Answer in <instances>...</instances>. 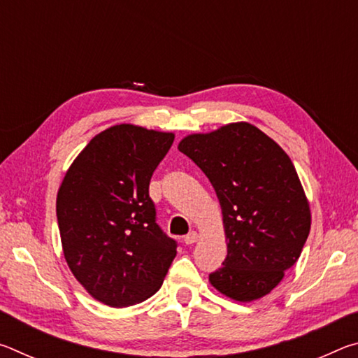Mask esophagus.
Masks as SVG:
<instances>
[{"mask_svg":"<svg viewBox=\"0 0 358 358\" xmlns=\"http://www.w3.org/2000/svg\"><path fill=\"white\" fill-rule=\"evenodd\" d=\"M197 240H199V234L194 232V230H192V232H189V234H187L186 237H185V243H186V245H194Z\"/></svg>","mask_w":358,"mask_h":358,"instance_id":"obj_1","label":"esophagus"}]
</instances>
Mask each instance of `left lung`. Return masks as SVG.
<instances>
[{"label": "left lung", "mask_w": 358, "mask_h": 358, "mask_svg": "<svg viewBox=\"0 0 358 358\" xmlns=\"http://www.w3.org/2000/svg\"><path fill=\"white\" fill-rule=\"evenodd\" d=\"M178 150L207 175L221 205L227 257L210 284L237 301L262 299L299 260L311 229L292 161L246 121L186 136Z\"/></svg>", "instance_id": "8db88e82"}]
</instances>
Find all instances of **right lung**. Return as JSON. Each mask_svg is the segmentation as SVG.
Wrapping results in <instances>:
<instances>
[{"mask_svg": "<svg viewBox=\"0 0 358 358\" xmlns=\"http://www.w3.org/2000/svg\"><path fill=\"white\" fill-rule=\"evenodd\" d=\"M172 132L115 124L99 132L66 172L57 217L68 266L94 300L112 308L150 299L177 243L156 224L148 186Z\"/></svg>", "mask_w": 358, "mask_h": 358, "instance_id": "obj_1", "label": "right lung"}]
</instances>
